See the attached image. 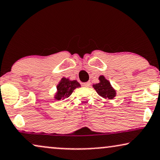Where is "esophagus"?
<instances>
[{
	"label": "esophagus",
	"instance_id": "34e87169",
	"mask_svg": "<svg viewBox=\"0 0 160 160\" xmlns=\"http://www.w3.org/2000/svg\"><path fill=\"white\" fill-rule=\"evenodd\" d=\"M82 85H83V86H84V87H90L91 83L89 82H84V83H82Z\"/></svg>",
	"mask_w": 160,
	"mask_h": 160
}]
</instances>
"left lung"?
Listing matches in <instances>:
<instances>
[{
  "instance_id": "obj_1",
  "label": "left lung",
  "mask_w": 160,
  "mask_h": 160,
  "mask_svg": "<svg viewBox=\"0 0 160 160\" xmlns=\"http://www.w3.org/2000/svg\"><path fill=\"white\" fill-rule=\"evenodd\" d=\"M98 79L99 83L92 85L97 93L104 99L113 100L117 95V92L111 86L110 82L104 76H100Z\"/></svg>"
}]
</instances>
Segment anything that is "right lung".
Returning <instances> with one entry per match:
<instances>
[{
	"mask_svg": "<svg viewBox=\"0 0 160 160\" xmlns=\"http://www.w3.org/2000/svg\"><path fill=\"white\" fill-rule=\"evenodd\" d=\"M80 87L81 84L76 80H70L68 78L63 77L61 78L60 82L57 86V92L54 97V99L60 100L68 98L73 93L74 89Z\"/></svg>",
	"mask_w": 160,
	"mask_h": 160,
	"instance_id": "right-lung-1",
	"label": "right lung"
}]
</instances>
